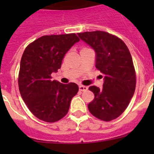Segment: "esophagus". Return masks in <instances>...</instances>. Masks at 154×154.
Instances as JSON below:
<instances>
[{
  "label": "esophagus",
  "instance_id": "1",
  "mask_svg": "<svg viewBox=\"0 0 154 154\" xmlns=\"http://www.w3.org/2000/svg\"><path fill=\"white\" fill-rule=\"evenodd\" d=\"M88 87H86V86H83V85H80L79 86V91H87Z\"/></svg>",
  "mask_w": 154,
  "mask_h": 154
}]
</instances>
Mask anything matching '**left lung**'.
<instances>
[{
  "label": "left lung",
  "mask_w": 154,
  "mask_h": 154,
  "mask_svg": "<svg viewBox=\"0 0 154 154\" xmlns=\"http://www.w3.org/2000/svg\"><path fill=\"white\" fill-rule=\"evenodd\" d=\"M93 48L96 67L105 75L103 87H89L95 95L88 104L91 115L104 121L116 119L125 110L136 87L135 69L126 44L116 35L104 31L78 33Z\"/></svg>",
  "instance_id": "left-lung-1"
}]
</instances>
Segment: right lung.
Listing matches in <instances>:
<instances>
[{
    "label": "right lung",
    "instance_id": "right-lung-1",
    "mask_svg": "<svg viewBox=\"0 0 154 154\" xmlns=\"http://www.w3.org/2000/svg\"><path fill=\"white\" fill-rule=\"evenodd\" d=\"M79 40L76 34L44 35L29 44L23 53L20 92L29 110L43 121L53 123L63 118L78 91L76 83L52 81L51 74L57 72L66 53Z\"/></svg>",
    "mask_w": 154,
    "mask_h": 154
}]
</instances>
